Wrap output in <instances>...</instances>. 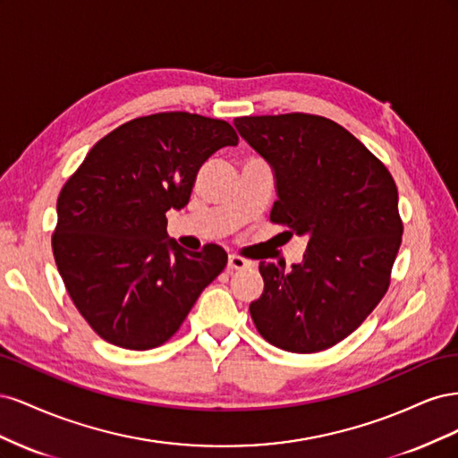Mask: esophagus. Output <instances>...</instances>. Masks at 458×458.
Returning a JSON list of instances; mask_svg holds the SVG:
<instances>
[{"instance_id": "1", "label": "esophagus", "mask_w": 458, "mask_h": 458, "mask_svg": "<svg viewBox=\"0 0 458 458\" xmlns=\"http://www.w3.org/2000/svg\"><path fill=\"white\" fill-rule=\"evenodd\" d=\"M227 263H229L231 269H246V267H252V266H254V263H252L250 259H246V258L237 256V254H231Z\"/></svg>"}]
</instances>
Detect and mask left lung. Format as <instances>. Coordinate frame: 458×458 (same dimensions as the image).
I'll list each match as a JSON object with an SVG mask.
<instances>
[{"instance_id": "obj_1", "label": "left lung", "mask_w": 458, "mask_h": 458, "mask_svg": "<svg viewBox=\"0 0 458 458\" xmlns=\"http://www.w3.org/2000/svg\"><path fill=\"white\" fill-rule=\"evenodd\" d=\"M275 174L273 224L308 237L301 263H259L250 303L259 335L276 348L315 353L361 325L387 293L401 246L392 174L340 123L290 113L234 118Z\"/></svg>"}]
</instances>
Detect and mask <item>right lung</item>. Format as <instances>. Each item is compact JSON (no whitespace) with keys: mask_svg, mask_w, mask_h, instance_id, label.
Returning <instances> with one entry per match:
<instances>
[{"mask_svg":"<svg viewBox=\"0 0 458 458\" xmlns=\"http://www.w3.org/2000/svg\"><path fill=\"white\" fill-rule=\"evenodd\" d=\"M237 143L225 120L158 113L105 135L68 177L53 256L76 310L108 344L158 348L225 269L221 246L189 252L168 239L165 212L182 210L200 165Z\"/></svg>","mask_w":458,"mask_h":458,"instance_id":"obj_1","label":"right lung"}]
</instances>
